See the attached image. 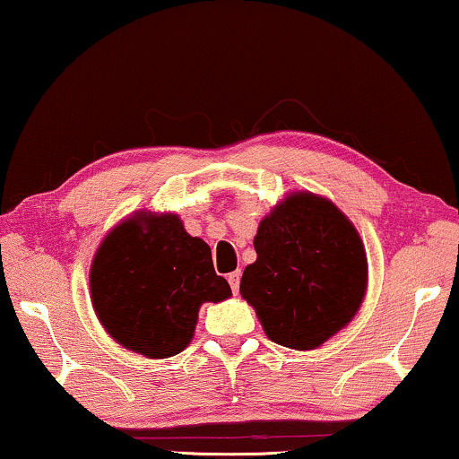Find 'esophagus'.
<instances>
[{
    "label": "esophagus",
    "instance_id": "esophagus-1",
    "mask_svg": "<svg viewBox=\"0 0 459 459\" xmlns=\"http://www.w3.org/2000/svg\"><path fill=\"white\" fill-rule=\"evenodd\" d=\"M229 284H230V289H232V292H238V284H241V272H232V273H229Z\"/></svg>",
    "mask_w": 459,
    "mask_h": 459
}]
</instances>
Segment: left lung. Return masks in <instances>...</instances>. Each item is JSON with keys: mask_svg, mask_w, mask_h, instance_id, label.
Returning a JSON list of instances; mask_svg holds the SVG:
<instances>
[{"mask_svg": "<svg viewBox=\"0 0 459 459\" xmlns=\"http://www.w3.org/2000/svg\"><path fill=\"white\" fill-rule=\"evenodd\" d=\"M257 259L241 297L272 342L319 348L348 325L367 292V253L359 230L325 197L292 191L259 222Z\"/></svg>", "mask_w": 459, "mask_h": 459, "instance_id": "1", "label": "left lung"}]
</instances>
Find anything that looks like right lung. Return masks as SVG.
<instances>
[{
	"mask_svg": "<svg viewBox=\"0 0 459 459\" xmlns=\"http://www.w3.org/2000/svg\"><path fill=\"white\" fill-rule=\"evenodd\" d=\"M230 295L208 243L187 235L170 212L126 218L102 238L91 265V299L102 327L148 359L179 354L194 338L200 307Z\"/></svg>",
	"mask_w": 459,
	"mask_h": 459,
	"instance_id": "1",
	"label": "right lung"
}]
</instances>
